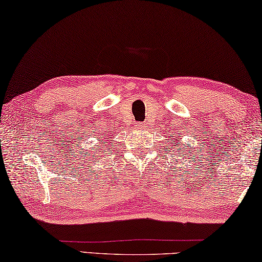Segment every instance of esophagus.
Listing matches in <instances>:
<instances>
[{"mask_svg":"<svg viewBox=\"0 0 262 262\" xmlns=\"http://www.w3.org/2000/svg\"><path fill=\"white\" fill-rule=\"evenodd\" d=\"M137 126H138V127H141V128H144L145 126H146V124L143 123V122H139V123H137Z\"/></svg>","mask_w":262,"mask_h":262,"instance_id":"34e87169","label":"esophagus"}]
</instances>
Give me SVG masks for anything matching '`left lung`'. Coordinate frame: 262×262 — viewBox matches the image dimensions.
Instances as JSON below:
<instances>
[{"label": "left lung", "instance_id": "8db88e82", "mask_svg": "<svg viewBox=\"0 0 262 262\" xmlns=\"http://www.w3.org/2000/svg\"><path fill=\"white\" fill-rule=\"evenodd\" d=\"M177 146H179V144H177ZM186 148H187V146H186ZM189 149H191V148H188L187 151H189ZM182 152H186V149H182ZM187 156H188V154H187Z\"/></svg>", "mask_w": 262, "mask_h": 262}]
</instances>
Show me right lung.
Returning a JSON list of instances; mask_svg holds the SVG:
<instances>
[{
	"instance_id": "obj_1",
	"label": "right lung",
	"mask_w": 262,
	"mask_h": 262,
	"mask_svg": "<svg viewBox=\"0 0 262 262\" xmlns=\"http://www.w3.org/2000/svg\"><path fill=\"white\" fill-rule=\"evenodd\" d=\"M103 152H105V149H103ZM88 156H91V154H88Z\"/></svg>"
}]
</instances>
